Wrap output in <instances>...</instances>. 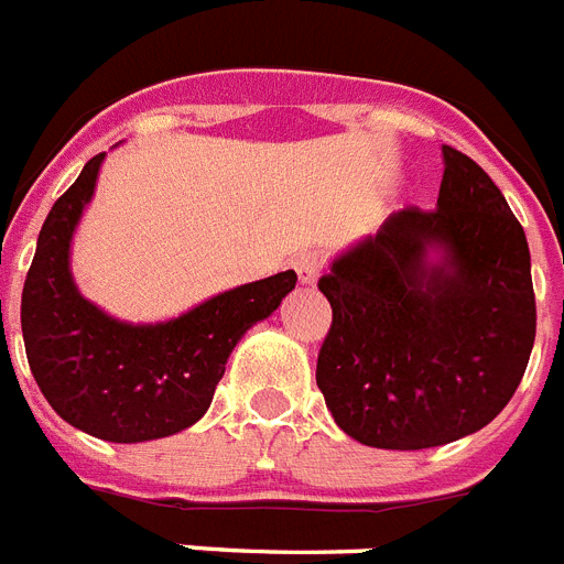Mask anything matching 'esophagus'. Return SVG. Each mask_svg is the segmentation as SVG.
<instances>
[{
    "label": "esophagus",
    "instance_id": "34e87169",
    "mask_svg": "<svg viewBox=\"0 0 564 564\" xmlns=\"http://www.w3.org/2000/svg\"><path fill=\"white\" fill-rule=\"evenodd\" d=\"M293 268H296V276H300V285L314 288L316 279H319L322 262L316 253H302V257L293 259Z\"/></svg>",
    "mask_w": 564,
    "mask_h": 564
}]
</instances>
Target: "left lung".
Instances as JSON below:
<instances>
[{"label":"left lung","mask_w":564,"mask_h":564,"mask_svg":"<svg viewBox=\"0 0 564 564\" xmlns=\"http://www.w3.org/2000/svg\"><path fill=\"white\" fill-rule=\"evenodd\" d=\"M436 210H397L319 279L334 325L316 384L356 442L422 451L482 431L536 336L531 250L502 191L442 148Z\"/></svg>","instance_id":"obj_1"}]
</instances>
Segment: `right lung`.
<instances>
[{
  "instance_id": "add662e5",
  "label": "right lung",
  "mask_w": 564,
  "mask_h": 564,
  "mask_svg": "<svg viewBox=\"0 0 564 564\" xmlns=\"http://www.w3.org/2000/svg\"><path fill=\"white\" fill-rule=\"evenodd\" d=\"M105 153L82 167L40 230L22 291V336L40 391L67 425L105 442H151L205 416L236 341L282 305L296 273L216 293L165 322H124L85 300L70 245Z\"/></svg>"
}]
</instances>
